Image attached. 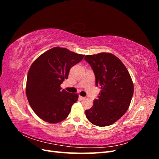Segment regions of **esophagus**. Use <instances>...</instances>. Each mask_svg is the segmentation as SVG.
I'll return each mask as SVG.
<instances>
[{"mask_svg": "<svg viewBox=\"0 0 159 159\" xmlns=\"http://www.w3.org/2000/svg\"><path fill=\"white\" fill-rule=\"evenodd\" d=\"M79 99H80V100H81V101H82V100H84L85 99V98H84V97H82V96H79Z\"/></svg>", "mask_w": 159, "mask_h": 159, "instance_id": "obj_1", "label": "esophagus"}]
</instances>
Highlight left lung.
Segmentation results:
<instances>
[{
  "label": "left lung",
  "mask_w": 159,
  "mask_h": 159,
  "mask_svg": "<svg viewBox=\"0 0 159 159\" xmlns=\"http://www.w3.org/2000/svg\"><path fill=\"white\" fill-rule=\"evenodd\" d=\"M84 59L102 89L92 107L85 110L86 117L96 126L111 125L129 109L134 91L132 79L122 61L111 53L87 55Z\"/></svg>",
  "instance_id": "obj_1"
}]
</instances>
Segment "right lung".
<instances>
[{"label":"right lung","mask_w":159,"mask_h":159,"mask_svg":"<svg viewBox=\"0 0 159 159\" xmlns=\"http://www.w3.org/2000/svg\"><path fill=\"white\" fill-rule=\"evenodd\" d=\"M85 55L65 48L54 47L33 62L27 76L26 93L31 108L44 121L57 123L64 120L78 99L77 93L61 90L70 70Z\"/></svg>","instance_id":"obj_1"}]
</instances>
